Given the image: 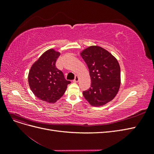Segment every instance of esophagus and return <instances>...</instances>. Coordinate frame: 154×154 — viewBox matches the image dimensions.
<instances>
[{
  "mask_svg": "<svg viewBox=\"0 0 154 154\" xmlns=\"http://www.w3.org/2000/svg\"><path fill=\"white\" fill-rule=\"evenodd\" d=\"M79 80H80V78H79L78 76H76L75 78H74V80H73V82L74 83H77L78 82H79Z\"/></svg>",
  "mask_w": 154,
  "mask_h": 154,
  "instance_id": "1",
  "label": "esophagus"
}]
</instances>
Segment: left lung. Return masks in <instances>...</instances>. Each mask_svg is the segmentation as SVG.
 I'll return each mask as SVG.
<instances>
[{
    "mask_svg": "<svg viewBox=\"0 0 154 154\" xmlns=\"http://www.w3.org/2000/svg\"><path fill=\"white\" fill-rule=\"evenodd\" d=\"M89 70L91 85L83 95L92 106H103L117 95L121 85L120 66L114 56L104 48L92 45L80 53Z\"/></svg>",
    "mask_w": 154,
    "mask_h": 154,
    "instance_id": "left-lung-1",
    "label": "left lung"
}]
</instances>
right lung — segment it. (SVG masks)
I'll return each mask as SVG.
<instances>
[{"label":"right lung","instance_id":"right-lung-1","mask_svg":"<svg viewBox=\"0 0 154 154\" xmlns=\"http://www.w3.org/2000/svg\"><path fill=\"white\" fill-rule=\"evenodd\" d=\"M60 55V53L54 49L46 51L32 65L28 74L29 85L32 93L38 99L49 103L57 102L71 83L56 67Z\"/></svg>","mask_w":154,"mask_h":154}]
</instances>
